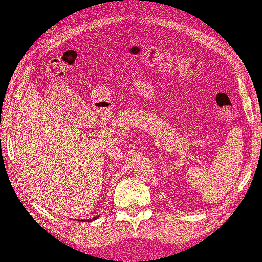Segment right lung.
Wrapping results in <instances>:
<instances>
[{"label": "right lung", "mask_w": 262, "mask_h": 262, "mask_svg": "<svg viewBox=\"0 0 262 262\" xmlns=\"http://www.w3.org/2000/svg\"><path fill=\"white\" fill-rule=\"evenodd\" d=\"M97 217H94V218H92V219H78V220H80V222H85V223H87V222H91V220H95Z\"/></svg>", "instance_id": "right-lung-1"}]
</instances>
